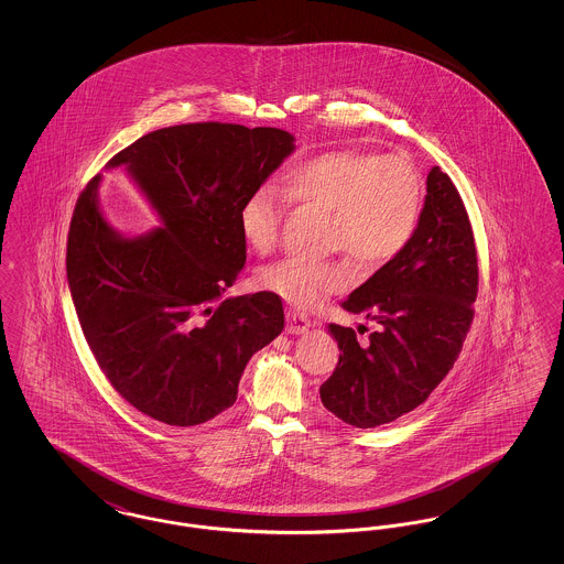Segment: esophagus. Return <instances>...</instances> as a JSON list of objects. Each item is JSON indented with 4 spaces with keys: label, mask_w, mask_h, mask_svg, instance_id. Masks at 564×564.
Here are the masks:
<instances>
[{
    "label": "esophagus",
    "mask_w": 564,
    "mask_h": 564,
    "mask_svg": "<svg viewBox=\"0 0 564 564\" xmlns=\"http://www.w3.org/2000/svg\"><path fill=\"white\" fill-rule=\"evenodd\" d=\"M311 329V319L304 315V313H297V311H290L288 313V332L290 334H306Z\"/></svg>",
    "instance_id": "1"
}]
</instances>
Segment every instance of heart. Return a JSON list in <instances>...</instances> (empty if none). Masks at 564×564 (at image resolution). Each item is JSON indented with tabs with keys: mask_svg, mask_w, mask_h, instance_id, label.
I'll return each instance as SVG.
<instances>
[{
	"mask_svg": "<svg viewBox=\"0 0 564 564\" xmlns=\"http://www.w3.org/2000/svg\"><path fill=\"white\" fill-rule=\"evenodd\" d=\"M281 193L260 186L239 209L245 242L269 253L279 241L285 200L329 214L327 249L347 251L359 269L376 270L412 241L425 186L414 164L398 154L327 150L292 164L279 180ZM350 283L343 260H281L260 272V285L297 308H313Z\"/></svg>",
	"mask_w": 564,
	"mask_h": 564,
	"instance_id": "1",
	"label": "heart"
}]
</instances>
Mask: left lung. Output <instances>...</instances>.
<instances>
[{
    "label": "left lung",
    "instance_id": "1",
    "mask_svg": "<svg viewBox=\"0 0 564 564\" xmlns=\"http://www.w3.org/2000/svg\"><path fill=\"white\" fill-rule=\"evenodd\" d=\"M478 258L451 177L433 166L416 232L389 264L343 302L380 327L368 345L327 325L340 359L319 389L334 416L359 430L391 423L425 402L451 372L474 319Z\"/></svg>",
    "mask_w": 564,
    "mask_h": 564
}]
</instances>
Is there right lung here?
I'll use <instances>...</instances> for the list:
<instances>
[{"label":"right lung","mask_w":564,"mask_h":564,"mask_svg":"<svg viewBox=\"0 0 564 564\" xmlns=\"http://www.w3.org/2000/svg\"><path fill=\"white\" fill-rule=\"evenodd\" d=\"M272 127L198 122L143 134L106 164L122 166L161 226L116 230L101 175L82 192L67 239V283L84 338L111 387L175 427L237 402L253 352L285 325L279 295L224 297L247 260L239 209L295 150Z\"/></svg>","instance_id":"1"}]
</instances>
